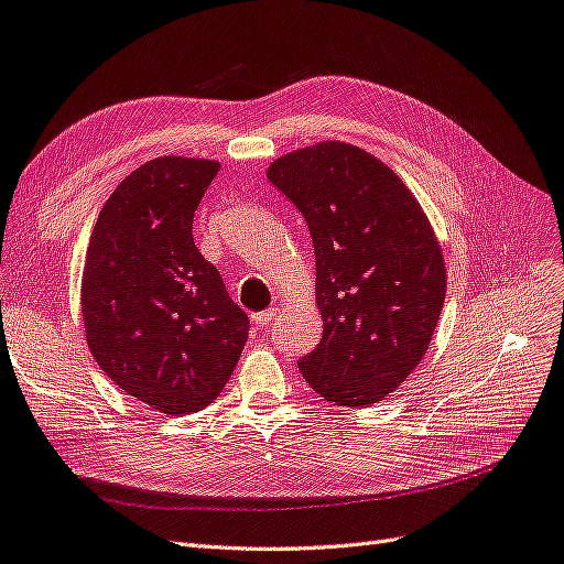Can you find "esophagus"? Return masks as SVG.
Wrapping results in <instances>:
<instances>
[{
  "label": "esophagus",
  "instance_id": "esophagus-1",
  "mask_svg": "<svg viewBox=\"0 0 564 564\" xmlns=\"http://www.w3.org/2000/svg\"><path fill=\"white\" fill-rule=\"evenodd\" d=\"M278 317V308H268L263 313H256L253 315V322L259 324V327H268V324Z\"/></svg>",
  "mask_w": 564,
  "mask_h": 564
}]
</instances>
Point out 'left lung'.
I'll use <instances>...</instances> for the list:
<instances>
[{
	"instance_id": "obj_1",
	"label": "left lung",
	"mask_w": 564,
	"mask_h": 564,
	"mask_svg": "<svg viewBox=\"0 0 564 564\" xmlns=\"http://www.w3.org/2000/svg\"><path fill=\"white\" fill-rule=\"evenodd\" d=\"M268 178L294 202L315 247L324 332L301 373L340 406L383 400L421 362L445 303L429 218L395 172L340 141L289 152Z\"/></svg>"
}]
</instances>
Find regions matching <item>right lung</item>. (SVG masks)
<instances>
[{
	"instance_id": "obj_1",
	"label": "right lung",
	"mask_w": 564,
	"mask_h": 564,
	"mask_svg": "<svg viewBox=\"0 0 564 564\" xmlns=\"http://www.w3.org/2000/svg\"><path fill=\"white\" fill-rule=\"evenodd\" d=\"M218 162L158 158L117 185L91 232L82 313L98 367L127 395L178 416L218 398L249 317L193 240Z\"/></svg>"
}]
</instances>
